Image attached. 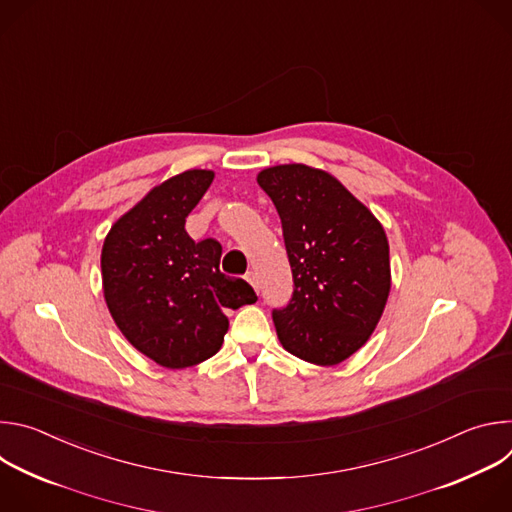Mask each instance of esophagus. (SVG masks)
Instances as JSON below:
<instances>
[{"mask_svg":"<svg viewBox=\"0 0 512 512\" xmlns=\"http://www.w3.org/2000/svg\"><path fill=\"white\" fill-rule=\"evenodd\" d=\"M245 279H247V281L253 285V289H255V291H259V277H257V273L249 271V273L245 275Z\"/></svg>","mask_w":512,"mask_h":512,"instance_id":"esophagus-1","label":"esophagus"}]
</instances>
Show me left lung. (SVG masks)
<instances>
[{
	"label": "left lung",
	"mask_w": 512,
	"mask_h": 512,
	"mask_svg": "<svg viewBox=\"0 0 512 512\" xmlns=\"http://www.w3.org/2000/svg\"><path fill=\"white\" fill-rule=\"evenodd\" d=\"M281 218L294 298L273 312L281 346L332 367L367 344L391 291L379 218L330 172L279 164L257 174Z\"/></svg>",
	"instance_id": "1"
}]
</instances>
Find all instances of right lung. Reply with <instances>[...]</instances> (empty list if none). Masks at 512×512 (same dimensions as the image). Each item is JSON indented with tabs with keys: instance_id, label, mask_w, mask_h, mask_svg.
<instances>
[{
	"instance_id": "obj_1",
	"label": "right lung",
	"mask_w": 512,
	"mask_h": 512,
	"mask_svg": "<svg viewBox=\"0 0 512 512\" xmlns=\"http://www.w3.org/2000/svg\"><path fill=\"white\" fill-rule=\"evenodd\" d=\"M212 180V170L192 168L160 182L117 218L103 241L109 314L133 348L166 369L214 356L229 330L225 310L257 302L245 279L218 269L221 243H196L184 229Z\"/></svg>"
}]
</instances>
